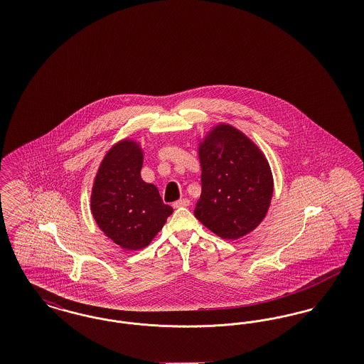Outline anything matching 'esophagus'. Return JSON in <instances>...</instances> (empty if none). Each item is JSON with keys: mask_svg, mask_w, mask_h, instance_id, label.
<instances>
[{"mask_svg": "<svg viewBox=\"0 0 364 364\" xmlns=\"http://www.w3.org/2000/svg\"><path fill=\"white\" fill-rule=\"evenodd\" d=\"M187 206H190V200L188 199H186V198H183V199H178L177 202H174L173 208H187Z\"/></svg>", "mask_w": 364, "mask_h": 364, "instance_id": "1", "label": "esophagus"}]
</instances>
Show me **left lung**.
I'll use <instances>...</instances> for the list:
<instances>
[{
	"mask_svg": "<svg viewBox=\"0 0 364 364\" xmlns=\"http://www.w3.org/2000/svg\"><path fill=\"white\" fill-rule=\"evenodd\" d=\"M202 195L195 217L223 239H239L259 225L273 178L259 149L229 125H218L199 147Z\"/></svg>",
	"mask_w": 364,
	"mask_h": 364,
	"instance_id": "1",
	"label": "left lung"
}]
</instances>
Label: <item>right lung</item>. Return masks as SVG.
<instances>
[{"label": "right lung", "instance_id": "1", "mask_svg": "<svg viewBox=\"0 0 364 364\" xmlns=\"http://www.w3.org/2000/svg\"><path fill=\"white\" fill-rule=\"evenodd\" d=\"M141 164L136 143L120 141L107 151L92 187V215L105 235L124 250L149 245L173 213L156 186L141 180Z\"/></svg>", "mask_w": 364, "mask_h": 364}]
</instances>
